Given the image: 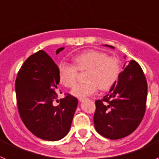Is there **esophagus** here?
I'll use <instances>...</instances> for the list:
<instances>
[{"instance_id":"obj_1","label":"esophagus","mask_w":159,"mask_h":159,"mask_svg":"<svg viewBox=\"0 0 159 159\" xmlns=\"http://www.w3.org/2000/svg\"><path fill=\"white\" fill-rule=\"evenodd\" d=\"M85 99V98H78V101H79V102H83Z\"/></svg>"}]
</instances>
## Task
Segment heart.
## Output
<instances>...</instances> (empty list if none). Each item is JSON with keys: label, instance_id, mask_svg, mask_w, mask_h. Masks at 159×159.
<instances>
[{"label": "heart", "instance_id": "1", "mask_svg": "<svg viewBox=\"0 0 159 159\" xmlns=\"http://www.w3.org/2000/svg\"><path fill=\"white\" fill-rule=\"evenodd\" d=\"M74 65L61 62L59 64V81L64 86L71 88L75 85L78 70L85 71L86 82L76 85L71 90L72 95L85 98L93 95L98 90H108L117 82L121 73L118 58L108 57L104 52L94 49L85 50L73 58Z\"/></svg>", "mask_w": 159, "mask_h": 159}]
</instances>
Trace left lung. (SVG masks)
<instances>
[{
  "label": "left lung",
  "instance_id": "1",
  "mask_svg": "<svg viewBox=\"0 0 159 159\" xmlns=\"http://www.w3.org/2000/svg\"><path fill=\"white\" fill-rule=\"evenodd\" d=\"M146 97L147 82L141 66L134 60L125 63L110 93L95 102L93 122L97 132L113 140L133 133L144 117Z\"/></svg>",
  "mask_w": 159,
  "mask_h": 159
}]
</instances>
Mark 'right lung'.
<instances>
[{"label":"right lung","instance_id":"1","mask_svg":"<svg viewBox=\"0 0 159 159\" xmlns=\"http://www.w3.org/2000/svg\"><path fill=\"white\" fill-rule=\"evenodd\" d=\"M63 49L59 48L56 54ZM57 68L45 51L39 50L26 59L15 83L22 121L31 133L46 141L60 140L69 133L78 104L69 93L57 99Z\"/></svg>","mask_w":159,"mask_h":159}]
</instances>
